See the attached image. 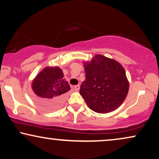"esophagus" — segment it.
<instances>
[{
	"instance_id": "esophagus-1",
	"label": "esophagus",
	"mask_w": 159,
	"mask_h": 159,
	"mask_svg": "<svg viewBox=\"0 0 159 159\" xmlns=\"http://www.w3.org/2000/svg\"><path fill=\"white\" fill-rule=\"evenodd\" d=\"M74 88H75V90L76 91H79L80 90V85H79V84H77V85H75V87H74Z\"/></svg>"
}]
</instances>
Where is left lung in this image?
Listing matches in <instances>:
<instances>
[{
    "label": "left lung",
    "mask_w": 159,
    "mask_h": 159,
    "mask_svg": "<svg viewBox=\"0 0 159 159\" xmlns=\"http://www.w3.org/2000/svg\"><path fill=\"white\" fill-rule=\"evenodd\" d=\"M84 66L85 80L80 93L93 111L106 114L121 106L127 97L129 82L123 66L116 61L96 55Z\"/></svg>",
    "instance_id": "8db88e82"
}]
</instances>
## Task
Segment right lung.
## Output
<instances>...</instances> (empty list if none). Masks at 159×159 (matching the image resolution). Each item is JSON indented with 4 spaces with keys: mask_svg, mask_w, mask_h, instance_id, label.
Wrapping results in <instances>:
<instances>
[{
    "mask_svg": "<svg viewBox=\"0 0 159 159\" xmlns=\"http://www.w3.org/2000/svg\"><path fill=\"white\" fill-rule=\"evenodd\" d=\"M58 67H46L32 82V89L38 103L46 109L58 108L64 101L66 93L70 90L68 82Z\"/></svg>",
    "mask_w": 159,
    "mask_h": 159,
    "instance_id": "add662e5",
    "label": "right lung"
}]
</instances>
